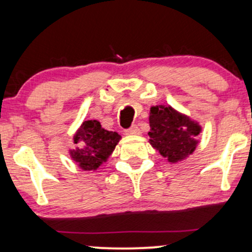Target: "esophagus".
Segmentation results:
<instances>
[{"label": "esophagus", "mask_w": 252, "mask_h": 252, "mask_svg": "<svg viewBox=\"0 0 252 252\" xmlns=\"http://www.w3.org/2000/svg\"><path fill=\"white\" fill-rule=\"evenodd\" d=\"M140 129H138V126L134 124V126H131L128 130H126V135H138L140 134Z\"/></svg>", "instance_id": "obj_1"}]
</instances>
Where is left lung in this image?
<instances>
[{
	"label": "left lung",
	"mask_w": 252,
	"mask_h": 252,
	"mask_svg": "<svg viewBox=\"0 0 252 252\" xmlns=\"http://www.w3.org/2000/svg\"><path fill=\"white\" fill-rule=\"evenodd\" d=\"M149 143L170 163L186 160L196 149L201 132L199 122L170 105L152 106L149 112Z\"/></svg>",
	"instance_id": "8db88e82"
}]
</instances>
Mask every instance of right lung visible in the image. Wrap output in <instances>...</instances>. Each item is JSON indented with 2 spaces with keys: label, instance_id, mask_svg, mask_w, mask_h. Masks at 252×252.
<instances>
[{
  "label": "right lung",
  "instance_id": "1",
  "mask_svg": "<svg viewBox=\"0 0 252 252\" xmlns=\"http://www.w3.org/2000/svg\"><path fill=\"white\" fill-rule=\"evenodd\" d=\"M121 135L104 129L96 120L84 121L73 135L76 148L70 150L72 160L83 170H97L108 161Z\"/></svg>",
  "mask_w": 252,
  "mask_h": 252
}]
</instances>
